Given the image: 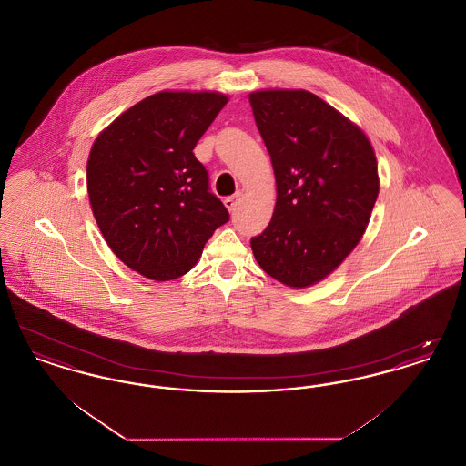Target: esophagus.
Listing matches in <instances>:
<instances>
[{
	"mask_svg": "<svg viewBox=\"0 0 466 466\" xmlns=\"http://www.w3.org/2000/svg\"><path fill=\"white\" fill-rule=\"evenodd\" d=\"M243 198V194L239 192V194H236V196H232V198H227V199L223 200V204H225V208L228 209V213H234L236 211V208L239 206V200Z\"/></svg>",
	"mask_w": 466,
	"mask_h": 466,
	"instance_id": "34e87169",
	"label": "esophagus"
}]
</instances>
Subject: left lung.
<instances>
[{"instance_id":"obj_1","label":"left lung","mask_w":466,"mask_h":466,"mask_svg":"<svg viewBox=\"0 0 466 466\" xmlns=\"http://www.w3.org/2000/svg\"><path fill=\"white\" fill-rule=\"evenodd\" d=\"M248 97L278 192L272 220L251 249L270 278L308 289L361 241L379 194L376 152L360 126L309 90Z\"/></svg>"}]
</instances>
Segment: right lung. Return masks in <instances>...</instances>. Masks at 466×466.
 Segmentation results:
<instances>
[{
	"instance_id": "add662e5",
	"label": "right lung",
	"mask_w": 466,
	"mask_h": 466,
	"mask_svg": "<svg viewBox=\"0 0 466 466\" xmlns=\"http://www.w3.org/2000/svg\"><path fill=\"white\" fill-rule=\"evenodd\" d=\"M217 90H160L97 134L87 192L111 251L137 274L171 281L198 264L228 222L194 148L227 105Z\"/></svg>"
}]
</instances>
